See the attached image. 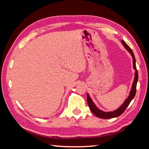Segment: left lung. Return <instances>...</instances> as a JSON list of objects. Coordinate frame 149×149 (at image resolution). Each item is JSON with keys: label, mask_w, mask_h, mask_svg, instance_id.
I'll use <instances>...</instances> for the list:
<instances>
[{"label": "left lung", "mask_w": 149, "mask_h": 149, "mask_svg": "<svg viewBox=\"0 0 149 149\" xmlns=\"http://www.w3.org/2000/svg\"><path fill=\"white\" fill-rule=\"evenodd\" d=\"M122 44L124 45V47H125L127 51L130 52L132 56V58H133V65H134V69L136 70V72H135V77H134V80L133 84H132V89L130 91V95L128 96V98H127L123 104L121 105V106L117 109V110L113 111H110V112H105L99 109L98 107H97L95 104H94V102L92 100L91 97L89 96L88 94H87V103L89 106V108L91 109V111L93 112L94 115H96V117L101 118H104V119H106V118H112L115 117H117L118 116L123 114L124 111L126 110L127 107L128 106L130 103L133 100L134 98L135 95H136V86H137V81H138V72H137V68H136V58H135V56L134 55V53L131 48L128 45L126 44V43L124 41V40H122Z\"/></svg>", "instance_id": "obj_1"}]
</instances>
